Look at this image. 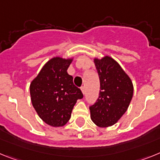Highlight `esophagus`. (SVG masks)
<instances>
[{"label": "esophagus", "mask_w": 160, "mask_h": 160, "mask_svg": "<svg viewBox=\"0 0 160 160\" xmlns=\"http://www.w3.org/2000/svg\"><path fill=\"white\" fill-rule=\"evenodd\" d=\"M80 89H81V91H82V92H83V94L85 93V88H84V86H82L81 88H80Z\"/></svg>", "instance_id": "1"}]
</instances>
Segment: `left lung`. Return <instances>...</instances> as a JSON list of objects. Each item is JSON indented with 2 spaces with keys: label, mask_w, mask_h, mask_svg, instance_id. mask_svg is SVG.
<instances>
[{
  "label": "left lung",
  "mask_w": 160,
  "mask_h": 160,
  "mask_svg": "<svg viewBox=\"0 0 160 160\" xmlns=\"http://www.w3.org/2000/svg\"><path fill=\"white\" fill-rule=\"evenodd\" d=\"M100 78V93L89 107L92 121L99 127L114 125L126 112L133 97L134 87L129 76L109 56L94 59Z\"/></svg>",
  "instance_id": "1"
}]
</instances>
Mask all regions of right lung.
Wrapping results in <instances>:
<instances>
[{
	"label": "right lung",
	"mask_w": 160,
	"mask_h": 160,
	"mask_svg": "<svg viewBox=\"0 0 160 160\" xmlns=\"http://www.w3.org/2000/svg\"><path fill=\"white\" fill-rule=\"evenodd\" d=\"M72 62V59L54 57L30 83L32 105L40 118L53 127L64 126L77 100L83 98L67 72Z\"/></svg>",
	"instance_id": "obj_1"
}]
</instances>
